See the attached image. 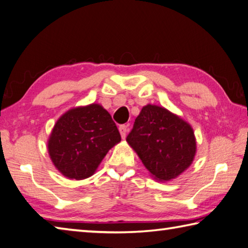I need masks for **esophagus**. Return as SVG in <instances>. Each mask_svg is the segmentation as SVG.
Here are the masks:
<instances>
[{
    "label": "esophagus",
    "instance_id": "34e87169",
    "mask_svg": "<svg viewBox=\"0 0 248 248\" xmlns=\"http://www.w3.org/2000/svg\"><path fill=\"white\" fill-rule=\"evenodd\" d=\"M119 130H120L121 137H122V139H125L126 133H127V126H126V125H121L120 127H119Z\"/></svg>",
    "mask_w": 248,
    "mask_h": 248
}]
</instances>
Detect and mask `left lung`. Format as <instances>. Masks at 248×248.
Returning a JSON list of instances; mask_svg holds the SVG:
<instances>
[{
  "mask_svg": "<svg viewBox=\"0 0 248 248\" xmlns=\"http://www.w3.org/2000/svg\"><path fill=\"white\" fill-rule=\"evenodd\" d=\"M153 178L175 179L188 168L197 146L190 124L164 107L146 105L126 138Z\"/></svg>",
  "mask_w": 248,
  "mask_h": 248,
  "instance_id": "1",
  "label": "left lung"
}]
</instances>
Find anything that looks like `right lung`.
Instances as JSON below:
<instances>
[{
    "label": "right lung",
    "mask_w": 248,
    "mask_h": 248,
    "mask_svg": "<svg viewBox=\"0 0 248 248\" xmlns=\"http://www.w3.org/2000/svg\"><path fill=\"white\" fill-rule=\"evenodd\" d=\"M121 141L111 115L98 104L68 110L50 134L48 152L53 165L68 179L93 175L108 151Z\"/></svg>",
    "instance_id": "right-lung-1"
}]
</instances>
